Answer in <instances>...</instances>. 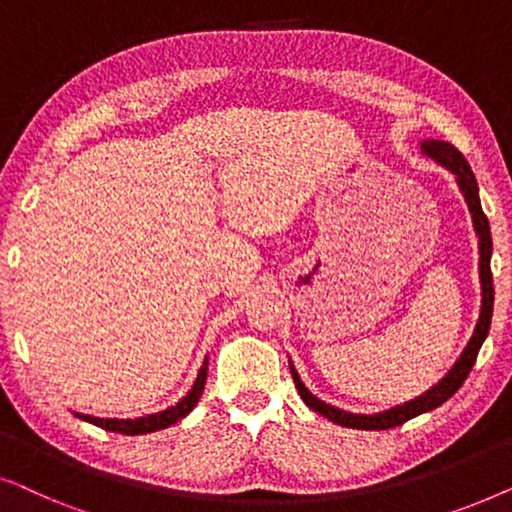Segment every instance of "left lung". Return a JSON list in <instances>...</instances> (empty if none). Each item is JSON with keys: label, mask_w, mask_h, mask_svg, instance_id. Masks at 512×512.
I'll return each instance as SVG.
<instances>
[{"label": "left lung", "mask_w": 512, "mask_h": 512, "mask_svg": "<svg viewBox=\"0 0 512 512\" xmlns=\"http://www.w3.org/2000/svg\"><path fill=\"white\" fill-rule=\"evenodd\" d=\"M419 149L426 158L436 160L438 165H443L445 170H450L457 179V186L461 195H464L468 212L473 216V228L478 233V249H480V284H482V305H480V317L478 324H475V331L468 340V345L464 347V352L454 366L447 370V375L440 380L438 384H433L429 391H424L422 396L412 398L408 403L396 405V408L375 412V415H356V412H347L335 408V405H328L326 401H321L312 394L310 389L305 387L303 380H300L296 368L289 361L291 366V375L293 382H296V389L300 398H303L305 405L319 415H324L326 419H331L333 424L347 426V429H363V431H380V429H394V426H401L408 419L422 415V412H431L436 410L438 405H443L447 398L454 396L459 391L461 384L466 382L468 373H471L475 359H478V352L485 342L489 326H492V312H494V282H492V233H489V221L485 212H482L480 205V193H478V181H475V174L471 170V165L466 163V158L454 149L450 142H440V139H424L419 144Z\"/></svg>", "instance_id": "obj_1"}]
</instances>
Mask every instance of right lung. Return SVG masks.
Masks as SVG:
<instances>
[{"label": "right lung", "instance_id": "obj_1", "mask_svg": "<svg viewBox=\"0 0 512 512\" xmlns=\"http://www.w3.org/2000/svg\"><path fill=\"white\" fill-rule=\"evenodd\" d=\"M205 380H207V356L205 361H202V368L198 377H195L191 391H188L177 405H172V408L153 412V415H146V417H137V419H104V417H93V415H81V412H74V415L83 419V422L100 426L104 431L123 433V436H144V433L167 429V426L177 424L179 419H184L188 412L198 405L202 391H205Z\"/></svg>", "mask_w": 512, "mask_h": 512}]
</instances>
